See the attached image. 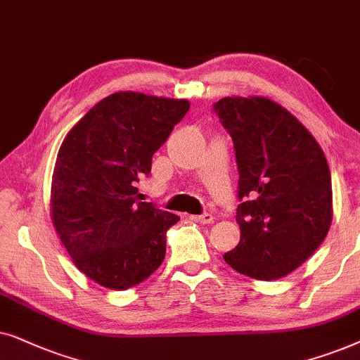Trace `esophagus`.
<instances>
[{
  "instance_id": "1",
  "label": "esophagus",
  "mask_w": 360,
  "mask_h": 360,
  "mask_svg": "<svg viewBox=\"0 0 360 360\" xmlns=\"http://www.w3.org/2000/svg\"><path fill=\"white\" fill-rule=\"evenodd\" d=\"M194 220H198L200 224H212L214 222V215L205 212V214H200V215H193Z\"/></svg>"
}]
</instances>
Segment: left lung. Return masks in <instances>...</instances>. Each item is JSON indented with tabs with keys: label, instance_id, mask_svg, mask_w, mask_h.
Instances as JSON below:
<instances>
[{
	"label": "left lung",
	"instance_id": "1",
	"mask_svg": "<svg viewBox=\"0 0 360 360\" xmlns=\"http://www.w3.org/2000/svg\"><path fill=\"white\" fill-rule=\"evenodd\" d=\"M232 136L238 167L240 242L224 255L233 270L278 280L308 260L333 222V186L319 143L266 97L214 103Z\"/></svg>",
	"mask_w": 360,
	"mask_h": 360
}]
</instances>
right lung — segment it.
<instances>
[{
    "mask_svg": "<svg viewBox=\"0 0 360 360\" xmlns=\"http://www.w3.org/2000/svg\"><path fill=\"white\" fill-rule=\"evenodd\" d=\"M191 107L188 100L117 92L100 100L62 141L51 215L74 265L110 290L131 288L166 255L179 217L140 200L136 183Z\"/></svg>",
    "mask_w": 360,
    "mask_h": 360,
    "instance_id": "obj_1",
    "label": "right lung"
}]
</instances>
